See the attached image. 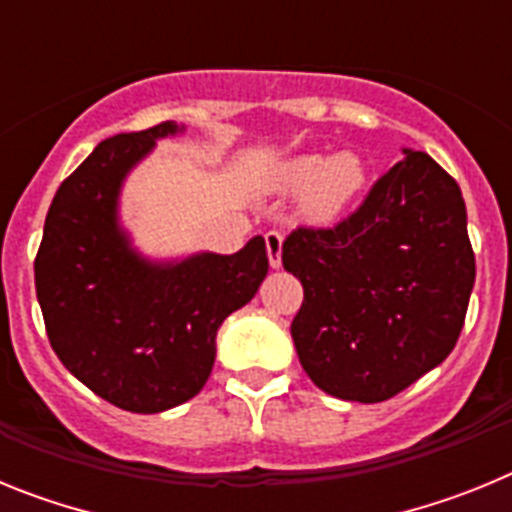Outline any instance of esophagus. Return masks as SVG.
Segmentation results:
<instances>
[{
	"label": "esophagus",
	"mask_w": 512,
	"mask_h": 512,
	"mask_svg": "<svg viewBox=\"0 0 512 512\" xmlns=\"http://www.w3.org/2000/svg\"><path fill=\"white\" fill-rule=\"evenodd\" d=\"M266 241V253H269V264L271 269H279L282 266V243H284V235L279 230H269L264 235Z\"/></svg>",
	"instance_id": "34e87169"
}]
</instances>
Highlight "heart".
<instances>
[{"instance_id": "1", "label": "heart", "mask_w": 512, "mask_h": 512, "mask_svg": "<svg viewBox=\"0 0 512 512\" xmlns=\"http://www.w3.org/2000/svg\"><path fill=\"white\" fill-rule=\"evenodd\" d=\"M279 189L305 192V210L318 223H333L366 187V166L356 153H302L279 169Z\"/></svg>"}]
</instances>
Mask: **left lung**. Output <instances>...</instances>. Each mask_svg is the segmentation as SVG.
<instances>
[{
	"instance_id": "8db88e82",
	"label": "left lung",
	"mask_w": 512,
	"mask_h": 512,
	"mask_svg": "<svg viewBox=\"0 0 512 512\" xmlns=\"http://www.w3.org/2000/svg\"><path fill=\"white\" fill-rule=\"evenodd\" d=\"M359 210L297 228L282 264L305 289L292 341L307 377L338 400L382 402L454 351L474 287L459 184L402 148Z\"/></svg>"
}]
</instances>
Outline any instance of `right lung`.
<instances>
[{
  "mask_svg": "<svg viewBox=\"0 0 512 512\" xmlns=\"http://www.w3.org/2000/svg\"><path fill=\"white\" fill-rule=\"evenodd\" d=\"M182 130L161 122L102 140L58 187L35 256L56 356L94 395L130 413H164L205 387L217 328L253 300L269 271L261 235L230 256L151 261L133 248L117 212L122 182L156 140Z\"/></svg>",
  "mask_w": 512,
  "mask_h": 512,
  "instance_id": "add662e5",
  "label": "right lung"
}]
</instances>
